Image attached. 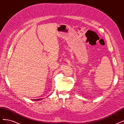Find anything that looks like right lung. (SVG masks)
Returning <instances> with one entry per match:
<instances>
[{"label":"right lung","mask_w":124,"mask_h":124,"mask_svg":"<svg viewBox=\"0 0 124 124\" xmlns=\"http://www.w3.org/2000/svg\"><path fill=\"white\" fill-rule=\"evenodd\" d=\"M41 99H34L33 100H41Z\"/></svg>","instance_id":"obj_1"}]
</instances>
